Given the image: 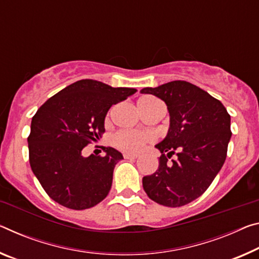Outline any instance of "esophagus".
<instances>
[{
  "label": "esophagus",
  "instance_id": "esophagus-1",
  "mask_svg": "<svg viewBox=\"0 0 259 259\" xmlns=\"http://www.w3.org/2000/svg\"><path fill=\"white\" fill-rule=\"evenodd\" d=\"M124 159H126V160H134V159H137V157H136V155L124 154Z\"/></svg>",
  "mask_w": 259,
  "mask_h": 259
}]
</instances>
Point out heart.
<instances>
[{"label":"heart","mask_w":259,"mask_h":259,"mask_svg":"<svg viewBox=\"0 0 259 259\" xmlns=\"http://www.w3.org/2000/svg\"><path fill=\"white\" fill-rule=\"evenodd\" d=\"M158 100L152 97H142L138 100L139 112H143L152 106L158 104ZM153 141V136L149 133H139V131L131 130H122L118 131L113 136V144L126 153H138L143 150L147 143Z\"/></svg>","instance_id":"heart-1"}]
</instances>
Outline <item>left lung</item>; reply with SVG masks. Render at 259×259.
I'll return each instance as SVG.
<instances>
[{"instance_id":"1","label":"left lung","mask_w":259,"mask_h":259,"mask_svg":"<svg viewBox=\"0 0 259 259\" xmlns=\"http://www.w3.org/2000/svg\"><path fill=\"white\" fill-rule=\"evenodd\" d=\"M141 93L167 105L169 129L155 145L161 152L155 173L143 178V188L155 203L179 207L202 196L223 167L231 141V116L221 102L198 86L174 80ZM178 157L171 163L167 158Z\"/></svg>"}]
</instances>
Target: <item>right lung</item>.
<instances>
[{
    "mask_svg": "<svg viewBox=\"0 0 259 259\" xmlns=\"http://www.w3.org/2000/svg\"><path fill=\"white\" fill-rule=\"evenodd\" d=\"M136 92L81 79L38 109L27 138L28 157L32 171L53 200L72 210H85L106 198L114 167L123 155L113 147H104L105 157H84L81 151L105 133L109 108Z\"/></svg>",
    "mask_w": 259,
    "mask_h": 259,
    "instance_id": "right-lung-1",
    "label": "right lung"
}]
</instances>
